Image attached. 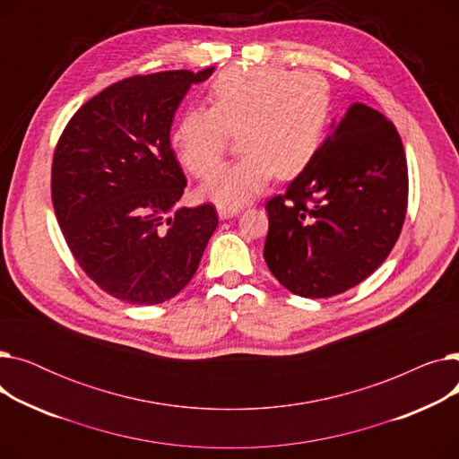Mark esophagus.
Returning a JSON list of instances; mask_svg holds the SVG:
<instances>
[{"instance_id": "esophagus-1", "label": "esophagus", "mask_w": 459, "mask_h": 459, "mask_svg": "<svg viewBox=\"0 0 459 459\" xmlns=\"http://www.w3.org/2000/svg\"><path fill=\"white\" fill-rule=\"evenodd\" d=\"M242 210V204H217V215H220V220H229V217L238 215Z\"/></svg>"}]
</instances>
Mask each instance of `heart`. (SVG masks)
<instances>
[{
	"label": "heart",
	"mask_w": 459,
	"mask_h": 459,
	"mask_svg": "<svg viewBox=\"0 0 459 459\" xmlns=\"http://www.w3.org/2000/svg\"><path fill=\"white\" fill-rule=\"evenodd\" d=\"M210 109H187L171 141L191 175L206 177L219 164L229 133L240 130L245 154L214 172L203 191L221 204L244 203L277 177L290 178L318 152L331 106L327 82L305 72L232 66L208 91Z\"/></svg>",
	"instance_id": "heart-1"
}]
</instances>
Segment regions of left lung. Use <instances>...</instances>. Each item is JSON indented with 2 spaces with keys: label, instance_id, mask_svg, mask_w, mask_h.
<instances>
[{
  "label": "left lung",
  "instance_id": "1",
  "mask_svg": "<svg viewBox=\"0 0 459 459\" xmlns=\"http://www.w3.org/2000/svg\"><path fill=\"white\" fill-rule=\"evenodd\" d=\"M264 258L296 296L331 298L389 256L407 210V161L387 117L355 102L315 158L266 203Z\"/></svg>",
  "mask_w": 459,
  "mask_h": 459
}]
</instances>
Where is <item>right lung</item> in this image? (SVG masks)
<instances>
[{
    "label": "right lung",
    "instance_id": "add662e5",
    "mask_svg": "<svg viewBox=\"0 0 459 459\" xmlns=\"http://www.w3.org/2000/svg\"><path fill=\"white\" fill-rule=\"evenodd\" d=\"M212 72L169 70L113 83L59 137L52 163L57 223L82 270L125 303L175 298L217 227L212 204L177 208L187 182L169 139L187 89Z\"/></svg>",
    "mask_w": 459,
    "mask_h": 459
}]
</instances>
